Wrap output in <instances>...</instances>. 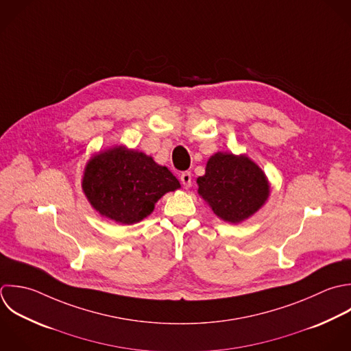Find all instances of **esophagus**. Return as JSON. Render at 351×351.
Instances as JSON below:
<instances>
[{
	"instance_id": "34e87169",
	"label": "esophagus",
	"mask_w": 351,
	"mask_h": 351,
	"mask_svg": "<svg viewBox=\"0 0 351 351\" xmlns=\"http://www.w3.org/2000/svg\"><path fill=\"white\" fill-rule=\"evenodd\" d=\"M180 182H182V184H183L186 189H189V187L191 186V173H190V172H183V173L180 175Z\"/></svg>"
}]
</instances>
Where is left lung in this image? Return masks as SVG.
<instances>
[{
  "label": "left lung",
  "mask_w": 351,
  "mask_h": 351,
  "mask_svg": "<svg viewBox=\"0 0 351 351\" xmlns=\"http://www.w3.org/2000/svg\"><path fill=\"white\" fill-rule=\"evenodd\" d=\"M198 194L221 220L238 224L253 216L269 197L263 169L247 156L219 152L197 179Z\"/></svg>",
  "instance_id": "left-lung-1"
}]
</instances>
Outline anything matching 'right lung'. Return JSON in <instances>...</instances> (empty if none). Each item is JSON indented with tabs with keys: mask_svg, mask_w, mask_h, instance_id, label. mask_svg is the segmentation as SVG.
<instances>
[{
	"mask_svg": "<svg viewBox=\"0 0 351 351\" xmlns=\"http://www.w3.org/2000/svg\"><path fill=\"white\" fill-rule=\"evenodd\" d=\"M82 189L101 216L130 226L147 217L154 204L180 183L150 156L114 146L88 160Z\"/></svg>",
	"mask_w": 351,
	"mask_h": 351,
	"instance_id": "obj_1",
	"label": "right lung"
}]
</instances>
